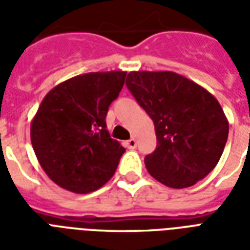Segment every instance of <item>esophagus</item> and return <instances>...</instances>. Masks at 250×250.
<instances>
[{"mask_svg":"<svg viewBox=\"0 0 250 250\" xmlns=\"http://www.w3.org/2000/svg\"><path fill=\"white\" fill-rule=\"evenodd\" d=\"M125 145H127V148L128 149H135L136 148V145H137V143H136V140H135V139H129V140H127V143H125Z\"/></svg>","mask_w":250,"mask_h":250,"instance_id":"1","label":"esophagus"}]
</instances>
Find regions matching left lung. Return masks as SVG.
Wrapping results in <instances>:
<instances>
[{
  "label": "left lung",
  "instance_id": "1",
  "mask_svg": "<svg viewBox=\"0 0 250 250\" xmlns=\"http://www.w3.org/2000/svg\"><path fill=\"white\" fill-rule=\"evenodd\" d=\"M125 85L154 123L157 148L145 157L153 178L171 188L196 184L217 166L229 122L213 94L171 71L129 72Z\"/></svg>",
  "mask_w": 250,
  "mask_h": 250
}]
</instances>
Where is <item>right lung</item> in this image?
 Returning <instances> with one entry per match:
<instances>
[{
    "mask_svg": "<svg viewBox=\"0 0 250 250\" xmlns=\"http://www.w3.org/2000/svg\"><path fill=\"white\" fill-rule=\"evenodd\" d=\"M125 72H89L54 86L31 125V143L49 178L74 193L107 183L125 152L106 127L109 106L123 88Z\"/></svg>",
    "mask_w": 250,
    "mask_h": 250,
    "instance_id": "obj_1",
    "label": "right lung"
}]
</instances>
